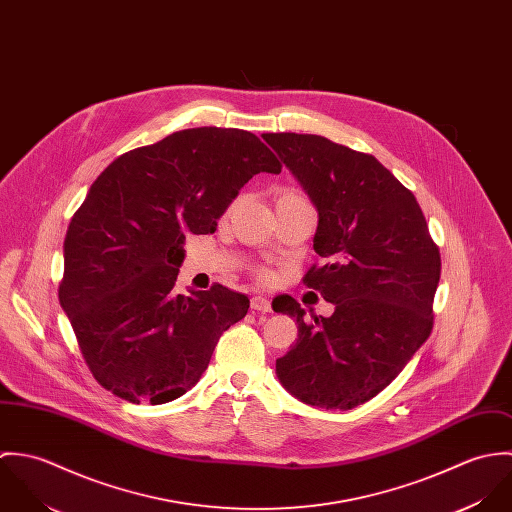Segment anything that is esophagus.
Segmentation results:
<instances>
[{"label": "esophagus", "mask_w": 512, "mask_h": 512, "mask_svg": "<svg viewBox=\"0 0 512 512\" xmlns=\"http://www.w3.org/2000/svg\"><path fill=\"white\" fill-rule=\"evenodd\" d=\"M250 307H252L254 311H260V313H268V311L272 309L270 299L264 297V295H254V297L250 299Z\"/></svg>", "instance_id": "1"}]
</instances>
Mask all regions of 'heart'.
Instances as JSON below:
<instances>
[{
	"label": "heart",
	"instance_id": "1",
	"mask_svg": "<svg viewBox=\"0 0 512 512\" xmlns=\"http://www.w3.org/2000/svg\"><path fill=\"white\" fill-rule=\"evenodd\" d=\"M288 197H303V193H299V191H286V193H282V195H280V199H288ZM258 278L266 282V280H270V274H268L266 270H260Z\"/></svg>",
	"mask_w": 512,
	"mask_h": 512
}]
</instances>
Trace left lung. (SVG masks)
<instances>
[{
    "mask_svg": "<svg viewBox=\"0 0 512 512\" xmlns=\"http://www.w3.org/2000/svg\"><path fill=\"white\" fill-rule=\"evenodd\" d=\"M313 201L323 264L303 284L335 305L315 315L290 297L272 301L297 321V343L276 361L305 404L351 410L384 390L434 327L441 258L426 217L376 157L313 134H264Z\"/></svg>",
    "mask_w": 512,
    "mask_h": 512,
    "instance_id": "left-lung-1",
    "label": "left lung"
}]
</instances>
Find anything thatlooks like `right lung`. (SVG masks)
Wrapping results in <instances>:
<instances>
[{
    "label": "right lung",
    "instance_id": "add662e5",
    "mask_svg": "<svg viewBox=\"0 0 512 512\" xmlns=\"http://www.w3.org/2000/svg\"><path fill=\"white\" fill-rule=\"evenodd\" d=\"M282 163L258 136L191 128L114 159L65 236L59 301L80 353L106 390L165 404L195 386L220 335L250 299L220 284L177 292L185 236L213 234L256 173Z\"/></svg>",
    "mask_w": 512,
    "mask_h": 512
}]
</instances>
